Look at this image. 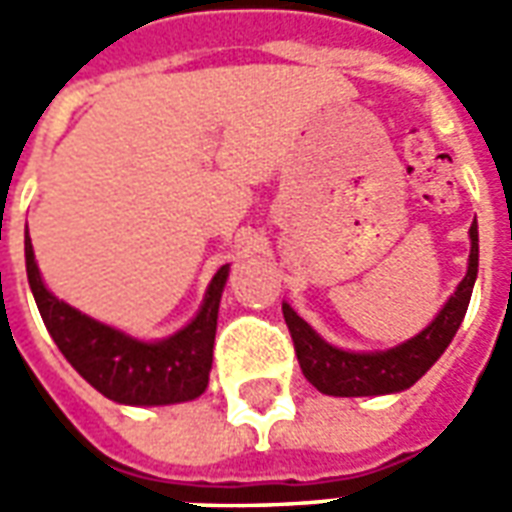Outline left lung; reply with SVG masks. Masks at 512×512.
Wrapping results in <instances>:
<instances>
[{
	"label": "left lung",
	"mask_w": 512,
	"mask_h": 512,
	"mask_svg": "<svg viewBox=\"0 0 512 512\" xmlns=\"http://www.w3.org/2000/svg\"><path fill=\"white\" fill-rule=\"evenodd\" d=\"M472 252H469V271L452 293V299L444 304V310L436 315L425 332H419L414 340L397 345L392 351L381 354H351L343 348L323 343L318 334L312 332L307 323L301 321L288 304H282V315L288 323L296 359L301 373L318 392L334 397H367V395H389L417 384L419 378L428 373L433 362L444 354V348L452 343V337L461 326L469 299H472L474 279H477V222L469 227Z\"/></svg>",
	"instance_id": "obj_1"
}]
</instances>
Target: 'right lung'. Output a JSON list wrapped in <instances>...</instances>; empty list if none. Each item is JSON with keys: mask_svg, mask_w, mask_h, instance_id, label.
Masks as SVG:
<instances>
[{"mask_svg": "<svg viewBox=\"0 0 512 512\" xmlns=\"http://www.w3.org/2000/svg\"><path fill=\"white\" fill-rule=\"evenodd\" d=\"M24 252L29 288L38 301L40 318L62 356L101 395L128 406H167L194 400L205 392L227 266L216 271L202 310L183 332L161 343H139L51 296L40 279L29 233Z\"/></svg>", "mask_w": 512, "mask_h": 512, "instance_id": "1", "label": "right lung"}]
</instances>
